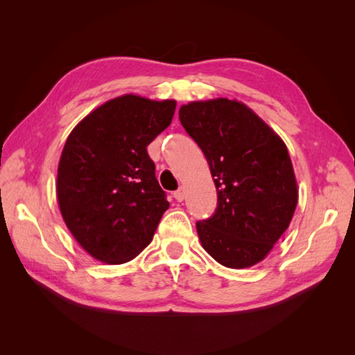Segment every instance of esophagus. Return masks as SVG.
<instances>
[{
  "label": "esophagus",
  "mask_w": 355,
  "mask_h": 355,
  "mask_svg": "<svg viewBox=\"0 0 355 355\" xmlns=\"http://www.w3.org/2000/svg\"><path fill=\"white\" fill-rule=\"evenodd\" d=\"M175 198L178 200V201H184L185 200V188H179L178 191H175Z\"/></svg>",
  "instance_id": "esophagus-1"
}]
</instances>
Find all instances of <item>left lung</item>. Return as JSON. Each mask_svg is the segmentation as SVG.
<instances>
[{
    "mask_svg": "<svg viewBox=\"0 0 355 355\" xmlns=\"http://www.w3.org/2000/svg\"><path fill=\"white\" fill-rule=\"evenodd\" d=\"M179 120L206 155L218 191L213 216L197 222L201 245L227 268L256 265L288 228L297 204L284 142L237 101L182 105Z\"/></svg>",
    "mask_w": 355,
    "mask_h": 355,
    "instance_id": "8db88e82",
    "label": "left lung"
}]
</instances>
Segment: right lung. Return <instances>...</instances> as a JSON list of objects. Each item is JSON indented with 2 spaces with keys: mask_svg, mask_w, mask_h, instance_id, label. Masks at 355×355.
<instances>
[{
  "mask_svg": "<svg viewBox=\"0 0 355 355\" xmlns=\"http://www.w3.org/2000/svg\"><path fill=\"white\" fill-rule=\"evenodd\" d=\"M175 101L124 94L75 125L58 167L62 218L94 259L132 261L153 241L166 192L146 146L170 125Z\"/></svg>",
  "mask_w": 355,
  "mask_h": 355,
  "instance_id": "1",
  "label": "right lung"
}]
</instances>
